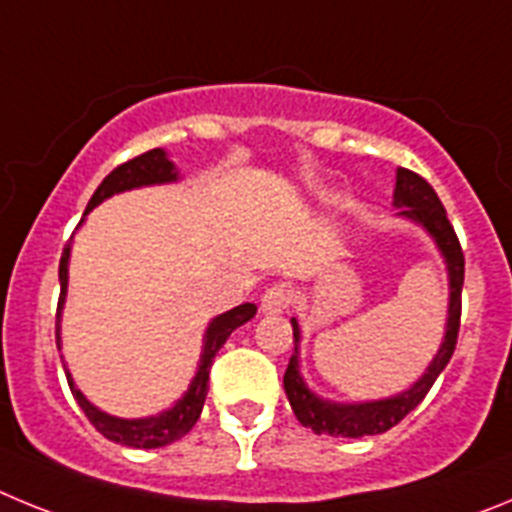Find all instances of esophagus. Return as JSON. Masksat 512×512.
<instances>
[{
    "instance_id": "34e87169",
    "label": "esophagus",
    "mask_w": 512,
    "mask_h": 512,
    "mask_svg": "<svg viewBox=\"0 0 512 512\" xmlns=\"http://www.w3.org/2000/svg\"><path fill=\"white\" fill-rule=\"evenodd\" d=\"M292 302H295V289L289 287L287 282H277L261 295V310L266 315H279V312H287Z\"/></svg>"
}]
</instances>
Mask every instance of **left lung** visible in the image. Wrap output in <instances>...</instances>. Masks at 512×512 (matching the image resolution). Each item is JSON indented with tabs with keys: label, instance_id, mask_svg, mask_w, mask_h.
<instances>
[{
	"label": "left lung",
	"instance_id": "obj_1",
	"mask_svg": "<svg viewBox=\"0 0 512 512\" xmlns=\"http://www.w3.org/2000/svg\"><path fill=\"white\" fill-rule=\"evenodd\" d=\"M395 205L402 207L400 215L418 220L428 233L436 238L438 248H441L443 259L449 264V279H451V302H449V325H446V338L428 366V372L423 379L410 387L402 395L390 397V400L379 402H364V405H333L320 397L312 395L305 387L300 377V366H297V351L289 359L287 372H284V390H287L289 405L295 410L297 420L305 428H312L318 433H328L336 438H361V436H377V433L390 431L392 425L400 423L410 410H415L428 395L438 374L446 369L449 359L454 356L456 338H459L461 325V287H464V251L456 238L454 225L446 217V207L441 205L438 194L433 187L425 182L423 176L415 174L410 169H397V184H395ZM292 330H295V343L300 341V328L297 320H292Z\"/></svg>",
	"mask_w": 512,
	"mask_h": 512
}]
</instances>
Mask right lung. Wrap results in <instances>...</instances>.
Masks as SVG:
<instances>
[{
	"mask_svg": "<svg viewBox=\"0 0 512 512\" xmlns=\"http://www.w3.org/2000/svg\"><path fill=\"white\" fill-rule=\"evenodd\" d=\"M176 171L174 164H171L166 153L161 148H153V151L140 153V156L130 158L125 164L115 166L110 174L104 176V182L99 184L97 192L92 194V200H89L87 212L92 207H97L99 202L107 200L110 194L115 192H125V189L133 187H143V184H161V182H174ZM69 251L71 246L66 243L61 253V264H58V279H61V297H58V312H56V343L61 348V336H58V318H61V305H63V295H66V279H69ZM256 315V305L246 302V305L233 307L230 312L220 315L210 323L205 336V354H202V364L200 372L194 377L192 387H189L187 395L182 400L176 402L174 408L161 413L158 418H143V420H122V418H112V415L102 413L94 405H89L84 400L79 390L71 382V374L66 369V379H69V387L74 392L76 402H79V408L84 410V415L89 418V423L102 433L104 438H110V441L122 443V446H133V449H158V446H166V443H174L176 438H182L184 433L192 431V425L200 420L202 405H205L207 397V382H210V366L215 354L223 348V343L228 341V336L233 333L238 325L248 323V320Z\"/></svg>",
	"mask_w": 512,
	"mask_h": 512,
	"instance_id": "right-lung-1",
	"label": "right lung"
}]
</instances>
